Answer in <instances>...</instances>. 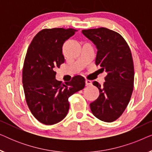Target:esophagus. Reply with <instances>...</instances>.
I'll list each match as a JSON object with an SVG mask.
<instances>
[{
	"label": "esophagus",
	"instance_id": "esophagus-1",
	"mask_svg": "<svg viewBox=\"0 0 152 152\" xmlns=\"http://www.w3.org/2000/svg\"><path fill=\"white\" fill-rule=\"evenodd\" d=\"M85 82H86V86H91V85L92 84V82H91V81L89 80H86V81H85Z\"/></svg>",
	"mask_w": 152,
	"mask_h": 152
}]
</instances>
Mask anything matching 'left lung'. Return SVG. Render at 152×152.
<instances>
[{
    "instance_id": "left-lung-1",
    "label": "left lung",
    "mask_w": 152,
    "mask_h": 152,
    "mask_svg": "<svg viewBox=\"0 0 152 152\" xmlns=\"http://www.w3.org/2000/svg\"><path fill=\"white\" fill-rule=\"evenodd\" d=\"M83 34L96 45L95 64L107 72L96 100L90 104L93 115L102 121L111 122L123 113L132 97L134 82L132 55L127 43L119 33L105 28L83 30Z\"/></svg>"
}]
</instances>
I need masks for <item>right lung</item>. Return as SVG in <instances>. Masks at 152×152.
Returning a JSON list of instances; mask_svg holds the SVG:
<instances>
[{
	"label": "right lung",
	"mask_w": 152,
	"mask_h": 152,
	"mask_svg": "<svg viewBox=\"0 0 152 152\" xmlns=\"http://www.w3.org/2000/svg\"><path fill=\"white\" fill-rule=\"evenodd\" d=\"M77 31L43 29L34 37L27 51L22 74L26 102L34 118L47 125L58 123L66 117L68 97L85 86V79L80 75L65 84L55 79V70L64 62V43Z\"/></svg>",
	"instance_id": "right-lung-1"
}]
</instances>
